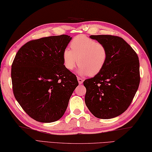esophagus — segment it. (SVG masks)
I'll use <instances>...</instances> for the list:
<instances>
[{
	"mask_svg": "<svg viewBox=\"0 0 152 152\" xmlns=\"http://www.w3.org/2000/svg\"><path fill=\"white\" fill-rule=\"evenodd\" d=\"M77 80H78V82H79V85H81L82 83H83V80L81 78H80V77H77Z\"/></svg>",
	"mask_w": 152,
	"mask_h": 152,
	"instance_id": "34e87169",
	"label": "esophagus"
}]
</instances>
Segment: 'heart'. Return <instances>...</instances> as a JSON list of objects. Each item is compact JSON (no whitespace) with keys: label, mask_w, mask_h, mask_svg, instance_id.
Segmentation results:
<instances>
[{"label":"heart","mask_w":152,"mask_h":152,"mask_svg":"<svg viewBox=\"0 0 152 152\" xmlns=\"http://www.w3.org/2000/svg\"><path fill=\"white\" fill-rule=\"evenodd\" d=\"M71 50L64 49L62 58L64 67L73 70L78 62V73L81 75L94 76L103 69L107 59V50L103 43L86 36L75 37L70 42Z\"/></svg>","instance_id":"heart-1"}]
</instances>
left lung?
<instances>
[{
	"instance_id": "1",
	"label": "left lung",
	"mask_w": 152,
	"mask_h": 152,
	"mask_svg": "<svg viewBox=\"0 0 152 152\" xmlns=\"http://www.w3.org/2000/svg\"><path fill=\"white\" fill-rule=\"evenodd\" d=\"M103 43L107 59L101 72L83 85L86 106L99 119H111L127 110L140 84V63L137 53L123 39L113 35H91Z\"/></svg>"
}]
</instances>
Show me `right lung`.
<instances>
[{"instance_id":"1","label":"right lung","mask_w":152,"mask_h":152,"mask_svg":"<svg viewBox=\"0 0 152 152\" xmlns=\"http://www.w3.org/2000/svg\"><path fill=\"white\" fill-rule=\"evenodd\" d=\"M72 39L61 35L33 40L15 55L11 71L14 96L37 121L60 119L79 85L76 76L63 63V51Z\"/></svg>"}]
</instances>
